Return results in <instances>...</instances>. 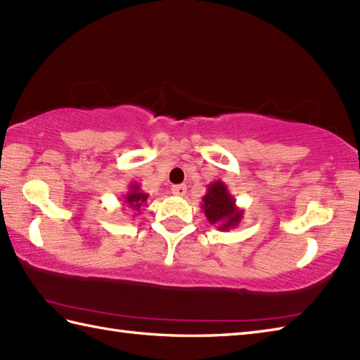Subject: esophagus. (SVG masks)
<instances>
[{"label":"esophagus","instance_id":"esophagus-1","mask_svg":"<svg viewBox=\"0 0 360 360\" xmlns=\"http://www.w3.org/2000/svg\"><path fill=\"white\" fill-rule=\"evenodd\" d=\"M172 194L174 195H177V197H183L186 194V186L185 185H175V186H172Z\"/></svg>","mask_w":360,"mask_h":360}]
</instances>
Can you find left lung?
Masks as SVG:
<instances>
[{"label":"left lung","mask_w":360,"mask_h":360,"mask_svg":"<svg viewBox=\"0 0 360 360\" xmlns=\"http://www.w3.org/2000/svg\"><path fill=\"white\" fill-rule=\"evenodd\" d=\"M202 210L208 222L219 231H229L240 224L244 210H240L224 181L217 180L208 185L207 194L202 197Z\"/></svg>","instance_id":"left-lung-1"}]
</instances>
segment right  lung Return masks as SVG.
Returning a JSON list of instances; mask_svg holds the SVG:
<instances>
[{"instance_id": "obj_1", "label": "right lung", "mask_w": 360, "mask_h": 360, "mask_svg": "<svg viewBox=\"0 0 360 360\" xmlns=\"http://www.w3.org/2000/svg\"><path fill=\"white\" fill-rule=\"evenodd\" d=\"M149 194L144 193V191L139 188L138 183H131L129 186V191L122 195V203L126 205L129 210L134 211V217L139 214V211L143 210V207L148 203Z\"/></svg>"}]
</instances>
